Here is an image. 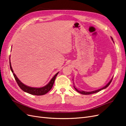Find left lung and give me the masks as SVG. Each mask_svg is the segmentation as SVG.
Masks as SVG:
<instances>
[{"label": "left lung", "instance_id": "obj_1", "mask_svg": "<svg viewBox=\"0 0 126 126\" xmlns=\"http://www.w3.org/2000/svg\"><path fill=\"white\" fill-rule=\"evenodd\" d=\"M111 39L112 40V41H113V39H112V37H111ZM112 79H113V78L111 79V80H110V81H109V83H108L106 85V86H104V87H103V88H100V89H99V90H97L94 91H92V92H85V91H79V90H78V89H77L76 88H75L74 86V88L75 89V90H76L77 92H79V93H80L81 94H83V95H90V94H94V93H97V92H99V91H101V90H104V89H105V88H107V87L109 86V85H110V83L111 82V81H112Z\"/></svg>", "mask_w": 126, "mask_h": 126}]
</instances>
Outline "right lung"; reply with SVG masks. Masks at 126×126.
<instances>
[{
	"label": "right lung",
	"mask_w": 126,
	"mask_h": 126,
	"mask_svg": "<svg viewBox=\"0 0 126 126\" xmlns=\"http://www.w3.org/2000/svg\"><path fill=\"white\" fill-rule=\"evenodd\" d=\"M9 63H10V67L11 69V71L12 73H13L14 78L16 80V82H17L18 85H19V86L20 87V88H21V90L22 91H23L24 92H25L27 93H29V94H31V95L40 96V95H43L47 94L48 92H49L51 90V88L53 87V84H54L55 79H56V77L58 75V74L59 73V72L57 73H56L53 77V78L51 79L50 82L48 83L47 85H46V86H44L42 87H40V88L31 87L28 86H27V85L23 84L21 82V81H20L18 79L17 76H16L15 75V74L14 73L13 68H12L11 63H10V60H9Z\"/></svg>",
	"instance_id": "obj_1"
}]
</instances>
